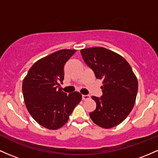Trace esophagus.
<instances>
[{
  "label": "esophagus",
  "mask_w": 158,
  "mask_h": 158,
  "mask_svg": "<svg viewBox=\"0 0 158 158\" xmlns=\"http://www.w3.org/2000/svg\"><path fill=\"white\" fill-rule=\"evenodd\" d=\"M90 98H91V97H90V95H88V94L82 95V100H88V99H90Z\"/></svg>",
  "instance_id": "1"
}]
</instances>
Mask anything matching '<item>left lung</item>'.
<instances>
[{
  "label": "left lung",
  "mask_w": 158,
  "mask_h": 158,
  "mask_svg": "<svg viewBox=\"0 0 158 158\" xmlns=\"http://www.w3.org/2000/svg\"><path fill=\"white\" fill-rule=\"evenodd\" d=\"M84 61L103 79V95L93 96L97 106L89 115L94 124L112 128L121 124L133 110L138 91V81L128 62L118 54L103 47L80 51Z\"/></svg>",
  "instance_id": "obj_1"
}]
</instances>
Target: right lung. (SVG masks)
<instances>
[{"label":"right lung","mask_w":158,"mask_h":158,"mask_svg":"<svg viewBox=\"0 0 158 158\" xmlns=\"http://www.w3.org/2000/svg\"><path fill=\"white\" fill-rule=\"evenodd\" d=\"M76 52L61 49L38 60L22 82L26 108L38 124L47 129L64 125L82 100L80 93L67 94L59 87L64 79V64Z\"/></svg>","instance_id":"add662e5"}]
</instances>
